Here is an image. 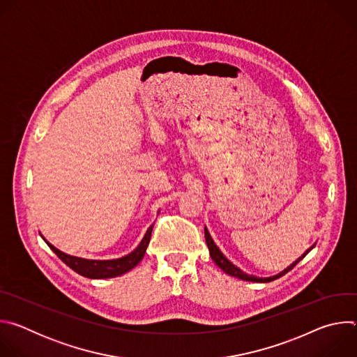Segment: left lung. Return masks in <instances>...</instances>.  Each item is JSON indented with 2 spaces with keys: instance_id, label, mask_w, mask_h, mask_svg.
Wrapping results in <instances>:
<instances>
[{
  "instance_id": "8db88e82",
  "label": "left lung",
  "mask_w": 357,
  "mask_h": 357,
  "mask_svg": "<svg viewBox=\"0 0 357 357\" xmlns=\"http://www.w3.org/2000/svg\"><path fill=\"white\" fill-rule=\"evenodd\" d=\"M205 238H206V244H208V247H209V252H211V257H212V260L216 263V266L218 267H220L226 274H229V275H231V277H236V278H240V280H244V281H251V282H270V281H274V280H277V278H280V277H282V275H285L288 271H291L305 256H307V254L315 247V244L314 245H311L307 251H305L302 256L296 260V261H294L289 267H287L284 271H281L280 274H277V275H274V277H267V278H259V277H256V275H248V274H245V273H243L238 267H236L231 261H229L226 257H225V254L219 250V247L215 244V241H213V238L211 237V234H209V230L205 227Z\"/></svg>"
}]
</instances>
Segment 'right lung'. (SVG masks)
I'll return each instance as SVG.
<instances>
[{"label": "right lung", "mask_w": 357, "mask_h": 357, "mask_svg": "<svg viewBox=\"0 0 357 357\" xmlns=\"http://www.w3.org/2000/svg\"><path fill=\"white\" fill-rule=\"evenodd\" d=\"M152 227L154 225L149 226L145 236L142 237L141 243L138 244V247L131 251L127 256L121 257V259H116V260H87V259H80V257H75V256H69V254L58 250L56 247H54L50 243H47L43 237V240L46 241V244L50 247L56 256L68 266L70 267L73 271H76L77 274L87 277V278H94V280H100V278H113V277H119L121 274H126L127 271H130L131 268H134L144 257L145 250L149 244L151 240V233H152Z\"/></svg>", "instance_id": "right-lung-1"}]
</instances>
